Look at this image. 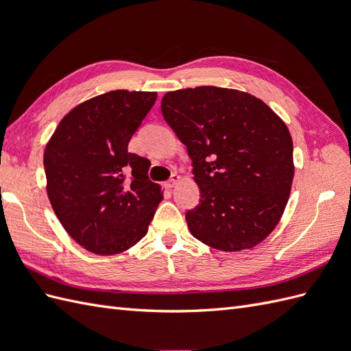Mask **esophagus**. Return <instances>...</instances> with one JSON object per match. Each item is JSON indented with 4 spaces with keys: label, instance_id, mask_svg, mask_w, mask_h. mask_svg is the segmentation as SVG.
Segmentation results:
<instances>
[{
    "label": "esophagus",
    "instance_id": "esophagus-1",
    "mask_svg": "<svg viewBox=\"0 0 351 351\" xmlns=\"http://www.w3.org/2000/svg\"><path fill=\"white\" fill-rule=\"evenodd\" d=\"M180 180H182V177H180L178 174H173V176H171V178H169L168 182H167V187H169V189L174 187V186L180 182Z\"/></svg>",
    "mask_w": 351,
    "mask_h": 351
}]
</instances>
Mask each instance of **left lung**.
Wrapping results in <instances>:
<instances>
[{
    "mask_svg": "<svg viewBox=\"0 0 351 351\" xmlns=\"http://www.w3.org/2000/svg\"><path fill=\"white\" fill-rule=\"evenodd\" d=\"M161 111L192 159L200 202L193 237L222 252L252 249L277 227L294 177L285 123L250 93L217 86L167 92Z\"/></svg>",
    "mask_w": 351,
    "mask_h": 351,
    "instance_id": "obj_1",
    "label": "left lung"
}]
</instances>
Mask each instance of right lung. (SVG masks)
I'll use <instances>...</instances> for the list:
<instances>
[{"label": "right lung", "mask_w": 351, "mask_h": 351, "mask_svg": "<svg viewBox=\"0 0 351 351\" xmlns=\"http://www.w3.org/2000/svg\"><path fill=\"white\" fill-rule=\"evenodd\" d=\"M156 92L111 90L77 105L47 143V193L61 226L86 250L110 256L147 232L162 200L151 162L127 146Z\"/></svg>", "instance_id": "1"}]
</instances>
